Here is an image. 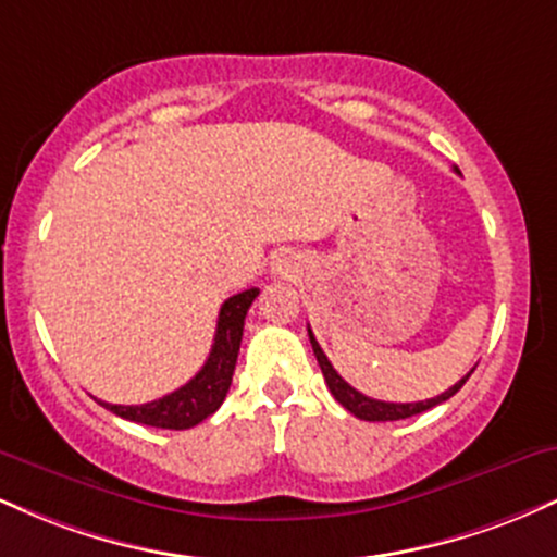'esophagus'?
I'll use <instances>...</instances> for the list:
<instances>
[{
	"mask_svg": "<svg viewBox=\"0 0 557 557\" xmlns=\"http://www.w3.org/2000/svg\"><path fill=\"white\" fill-rule=\"evenodd\" d=\"M277 272H283V264H277Z\"/></svg>",
	"mask_w": 557,
	"mask_h": 557,
	"instance_id": "obj_1",
	"label": "esophagus"
}]
</instances>
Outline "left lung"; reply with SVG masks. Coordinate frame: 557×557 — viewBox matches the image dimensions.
Masks as SVG:
<instances>
[{
  "label": "left lung",
  "mask_w": 557,
  "mask_h": 557,
  "mask_svg": "<svg viewBox=\"0 0 557 557\" xmlns=\"http://www.w3.org/2000/svg\"><path fill=\"white\" fill-rule=\"evenodd\" d=\"M309 341H311V348H314V356H317L319 367H322L324 382H327L330 393L335 395V400L341 403L343 408H348V411L354 413V417H359L363 421H398V419H408V417H417V413L430 411V408L440 406V403H445L447 398H453V395H456L458 389L466 385V380H469L471 372H474V369H471V372L466 374L461 382H456V385H453L450 389H445V393H440L437 398H430V400H419V403L374 400V398H369V395L359 393V389H356V387H350L348 382H345L343 376L335 372V367H332L327 356H324V350L319 348V343H317V337H314V332H311V327H309Z\"/></svg>",
  "instance_id": "1"
}]
</instances>
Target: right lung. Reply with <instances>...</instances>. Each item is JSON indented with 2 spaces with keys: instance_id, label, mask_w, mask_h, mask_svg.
<instances>
[{
  "instance_id": "obj_1",
  "label": "right lung",
  "mask_w": 557,
  "mask_h": 557,
  "mask_svg": "<svg viewBox=\"0 0 557 557\" xmlns=\"http://www.w3.org/2000/svg\"><path fill=\"white\" fill-rule=\"evenodd\" d=\"M257 296L259 287H251V290H243L222 304L209 359L203 361L201 372L190 382H185L181 389L159 400L144 403V406H114V403L99 400L101 406L127 421L157 426V430H190V426L201 424L203 419L212 417L216 408L222 406V400H225L230 382H233L243 337V322H246L248 309H251Z\"/></svg>"
}]
</instances>
